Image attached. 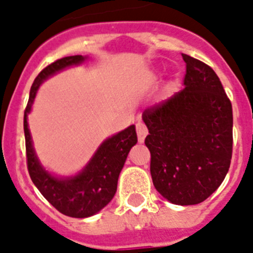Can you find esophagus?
Returning <instances> with one entry per match:
<instances>
[{
  "label": "esophagus",
  "mask_w": 253,
  "mask_h": 253,
  "mask_svg": "<svg viewBox=\"0 0 253 253\" xmlns=\"http://www.w3.org/2000/svg\"><path fill=\"white\" fill-rule=\"evenodd\" d=\"M135 129H137V135H138V141L143 142L144 138H146V135H147L148 130H147V126L143 124L142 122H138L137 125H135Z\"/></svg>",
  "instance_id": "esophagus-1"
}]
</instances>
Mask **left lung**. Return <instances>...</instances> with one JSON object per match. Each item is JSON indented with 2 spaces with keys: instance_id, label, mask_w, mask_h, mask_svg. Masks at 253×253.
Wrapping results in <instances>:
<instances>
[{
  "instance_id": "8db88e82",
  "label": "left lung",
  "mask_w": 253,
  "mask_h": 253,
  "mask_svg": "<svg viewBox=\"0 0 253 253\" xmlns=\"http://www.w3.org/2000/svg\"><path fill=\"white\" fill-rule=\"evenodd\" d=\"M184 89L142 114L155 188L174 205L204 202L223 183L233 151V111L205 62L182 53Z\"/></svg>"
}]
</instances>
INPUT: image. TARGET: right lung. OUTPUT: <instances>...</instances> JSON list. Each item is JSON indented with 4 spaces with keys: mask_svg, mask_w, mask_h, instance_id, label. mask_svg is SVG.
<instances>
[{
    "mask_svg": "<svg viewBox=\"0 0 253 253\" xmlns=\"http://www.w3.org/2000/svg\"><path fill=\"white\" fill-rule=\"evenodd\" d=\"M82 55L56 60L43 69L30 88L29 101L24 111V134L27 148V165L30 179L42 196L56 210L70 217H88L102 210L115 196L119 174L124 166L130 148L137 143L135 126L130 125L118 134L107 138L94 153L88 165L79 174L70 178H57L43 169L34 152L28 128L30 112L41 83L57 71L83 62Z\"/></svg>",
    "mask_w": 253,
    "mask_h": 253,
    "instance_id": "obj_1",
    "label": "right lung"
}]
</instances>
